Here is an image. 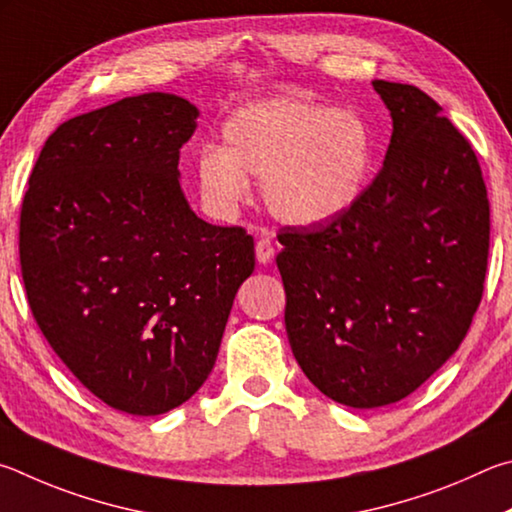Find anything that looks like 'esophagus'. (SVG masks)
Masks as SVG:
<instances>
[{
	"label": "esophagus",
	"instance_id": "34e87169",
	"mask_svg": "<svg viewBox=\"0 0 512 512\" xmlns=\"http://www.w3.org/2000/svg\"><path fill=\"white\" fill-rule=\"evenodd\" d=\"M256 258H258V263H270L272 258H274V242H272V238H267V236H261L256 240Z\"/></svg>",
	"mask_w": 512,
	"mask_h": 512
}]
</instances>
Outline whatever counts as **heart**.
<instances>
[{"label":"heart","instance_id":"1","mask_svg":"<svg viewBox=\"0 0 512 512\" xmlns=\"http://www.w3.org/2000/svg\"><path fill=\"white\" fill-rule=\"evenodd\" d=\"M373 141L362 116L297 96L238 107L222 125V148L197 152L195 182L206 209L227 215L263 182L272 215L319 224L346 213L362 195Z\"/></svg>","mask_w":512,"mask_h":512}]
</instances>
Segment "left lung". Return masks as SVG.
Here are the masks:
<instances>
[{
	"mask_svg": "<svg viewBox=\"0 0 512 512\" xmlns=\"http://www.w3.org/2000/svg\"><path fill=\"white\" fill-rule=\"evenodd\" d=\"M393 119L380 173L346 213L283 227L285 330L342 405L407 398L459 348L483 294L490 202L470 141L414 85L373 80Z\"/></svg>",
	"mask_w": 512,
	"mask_h": 512,
	"instance_id": "obj_1",
	"label": "left lung"
}]
</instances>
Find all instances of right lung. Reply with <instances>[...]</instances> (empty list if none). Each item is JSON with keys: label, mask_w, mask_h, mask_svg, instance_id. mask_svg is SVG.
<instances>
[{"label": "right lung", "mask_w": 512, "mask_h": 512, "mask_svg": "<svg viewBox=\"0 0 512 512\" xmlns=\"http://www.w3.org/2000/svg\"><path fill=\"white\" fill-rule=\"evenodd\" d=\"M197 107L141 94L74 116L44 141L20 213L35 324L85 387L157 416L202 387L254 238L191 211L179 148Z\"/></svg>", "instance_id": "add662e5"}]
</instances>
